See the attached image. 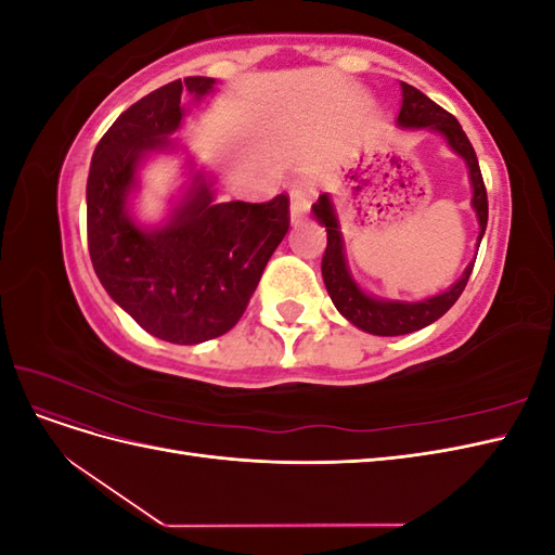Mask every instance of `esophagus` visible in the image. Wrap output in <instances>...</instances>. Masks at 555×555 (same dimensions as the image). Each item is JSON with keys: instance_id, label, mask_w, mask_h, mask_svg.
<instances>
[{"instance_id": "1", "label": "esophagus", "mask_w": 555, "mask_h": 555, "mask_svg": "<svg viewBox=\"0 0 555 555\" xmlns=\"http://www.w3.org/2000/svg\"><path fill=\"white\" fill-rule=\"evenodd\" d=\"M308 210H310V198H308V194L300 192V190H294V192H292V204H289L292 222H294V224L304 222Z\"/></svg>"}]
</instances>
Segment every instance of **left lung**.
<instances>
[{
  "label": "left lung",
  "instance_id": "1",
  "mask_svg": "<svg viewBox=\"0 0 555 555\" xmlns=\"http://www.w3.org/2000/svg\"><path fill=\"white\" fill-rule=\"evenodd\" d=\"M400 90H402V106L396 120L398 127L428 129V131L440 133L453 153L463 157L467 166L469 184H473V208L479 220V238H477V247H479L486 231V222H489V198H486L483 178L479 171V162H477L473 143H469V139L465 137V131L456 117L447 113L442 106L430 102L424 92H418L416 88L408 86V82H400ZM312 212H314V220L322 227H326V236H328L326 251L322 259V275H324L326 292L333 300V306L338 308V312L365 333L405 335L438 322V319L453 304H456L469 280V273H473L475 268V261H473L463 271L461 280L456 284H451L447 292L424 300H414V304H408V300L375 298L371 294H365L349 273L347 259H345V241H343L338 215H335L331 196L328 194L319 196L317 204L312 206Z\"/></svg>",
  "mask_w": 555,
  "mask_h": 555
}]
</instances>
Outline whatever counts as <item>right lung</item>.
Wrapping results in <instances>:
<instances>
[{
	"mask_svg": "<svg viewBox=\"0 0 555 555\" xmlns=\"http://www.w3.org/2000/svg\"><path fill=\"white\" fill-rule=\"evenodd\" d=\"M215 78L173 80L129 106L94 147L88 176V247L94 273L133 322L159 340L198 345L238 324L263 268L289 229V196L217 204L196 173L171 217L145 229L127 201L150 153L173 147L182 92L204 99Z\"/></svg>",
	"mask_w": 555,
	"mask_h": 555,
	"instance_id": "1",
	"label": "right lung"
}]
</instances>
